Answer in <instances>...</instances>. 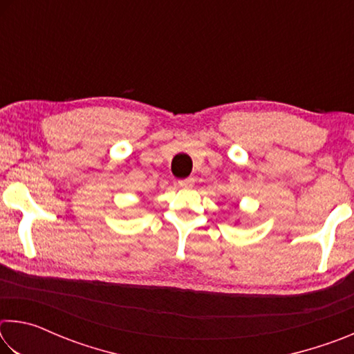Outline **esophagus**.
I'll return each mask as SVG.
<instances>
[{"mask_svg": "<svg viewBox=\"0 0 354 354\" xmlns=\"http://www.w3.org/2000/svg\"><path fill=\"white\" fill-rule=\"evenodd\" d=\"M178 184L184 189H192V187H194V184H195V179L194 178H185V179H181V181H178Z\"/></svg>", "mask_w": 354, "mask_h": 354, "instance_id": "esophagus-1", "label": "esophagus"}]
</instances>
